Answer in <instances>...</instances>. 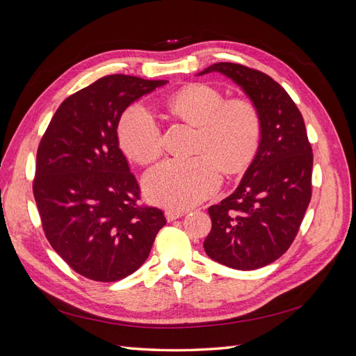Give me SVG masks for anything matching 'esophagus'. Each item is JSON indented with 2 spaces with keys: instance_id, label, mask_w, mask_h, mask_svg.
<instances>
[{
  "instance_id": "obj_1",
  "label": "esophagus",
  "mask_w": 356,
  "mask_h": 356,
  "mask_svg": "<svg viewBox=\"0 0 356 356\" xmlns=\"http://www.w3.org/2000/svg\"><path fill=\"white\" fill-rule=\"evenodd\" d=\"M165 213H166L168 221H175V220H178L181 217H184L186 211H182V209H168Z\"/></svg>"
}]
</instances>
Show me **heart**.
<instances>
[{"instance_id":"1","label":"heart","mask_w":356,"mask_h":356,"mask_svg":"<svg viewBox=\"0 0 356 356\" xmlns=\"http://www.w3.org/2000/svg\"><path fill=\"white\" fill-rule=\"evenodd\" d=\"M169 110L197 127L188 160L169 159L144 178V190L153 202L182 209L202 202L220 187V169L239 174L254 159L261 135L255 106L246 99L224 101L217 89L191 84L172 96ZM118 143L127 157L147 165L161 154V131L154 115L143 105L127 108L118 123Z\"/></svg>"}]
</instances>
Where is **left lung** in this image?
<instances>
[{
	"label": "left lung",
	"mask_w": 356,
	"mask_h": 356,
	"mask_svg": "<svg viewBox=\"0 0 356 356\" xmlns=\"http://www.w3.org/2000/svg\"><path fill=\"white\" fill-rule=\"evenodd\" d=\"M209 72L224 74L250 96L261 139L238 188L209 207L212 229L203 248L213 261L254 270L294 242L312 197L314 153L303 115L281 84L241 63L218 62L197 75Z\"/></svg>",
	"instance_id": "8db88e82"
}]
</instances>
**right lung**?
<instances>
[{
    "instance_id": "obj_1",
    "label": "right lung",
    "mask_w": 356,
    "mask_h": 356,
    "mask_svg": "<svg viewBox=\"0 0 356 356\" xmlns=\"http://www.w3.org/2000/svg\"><path fill=\"white\" fill-rule=\"evenodd\" d=\"M166 83L105 75L59 105L40 141L32 191L42 230L62 260L92 281L138 270L166 224L163 211L139 203L117 136L127 106Z\"/></svg>"
}]
</instances>
